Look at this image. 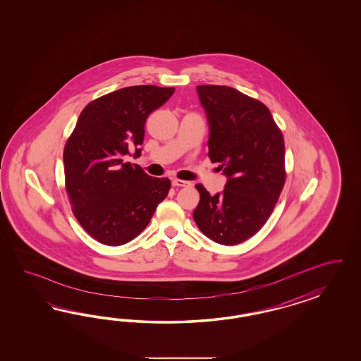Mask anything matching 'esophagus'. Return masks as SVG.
I'll return each instance as SVG.
<instances>
[{"label": "esophagus", "instance_id": "34e87169", "mask_svg": "<svg viewBox=\"0 0 361 361\" xmlns=\"http://www.w3.org/2000/svg\"><path fill=\"white\" fill-rule=\"evenodd\" d=\"M173 186H192L190 181H185V180H180V178H175L172 181Z\"/></svg>", "mask_w": 361, "mask_h": 361}]
</instances>
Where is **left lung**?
Segmentation results:
<instances>
[{"instance_id":"8db88e82","label":"left lung","mask_w":361,"mask_h":361,"mask_svg":"<svg viewBox=\"0 0 361 361\" xmlns=\"http://www.w3.org/2000/svg\"><path fill=\"white\" fill-rule=\"evenodd\" d=\"M208 115L212 163L228 176L210 196L201 184L193 219L208 238L233 246L249 240L271 216L286 183L284 140L270 109L235 88L197 86Z\"/></svg>"}]
</instances>
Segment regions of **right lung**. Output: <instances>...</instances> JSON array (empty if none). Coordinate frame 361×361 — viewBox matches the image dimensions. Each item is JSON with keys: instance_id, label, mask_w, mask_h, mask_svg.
<instances>
[{"instance_id": "1", "label": "right lung", "mask_w": 361, "mask_h": 361, "mask_svg": "<svg viewBox=\"0 0 361 361\" xmlns=\"http://www.w3.org/2000/svg\"><path fill=\"white\" fill-rule=\"evenodd\" d=\"M175 87L131 86L90 102L63 149L65 186L71 210L100 243L121 246L147 228L168 196V177H151L123 157H139L144 124Z\"/></svg>"}]
</instances>
